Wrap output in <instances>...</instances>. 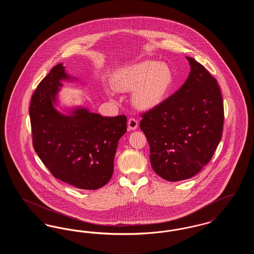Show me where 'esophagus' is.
Masks as SVG:
<instances>
[{
    "label": "esophagus",
    "mask_w": 254,
    "mask_h": 254,
    "mask_svg": "<svg viewBox=\"0 0 254 254\" xmlns=\"http://www.w3.org/2000/svg\"><path fill=\"white\" fill-rule=\"evenodd\" d=\"M138 124H139V122L137 119H135V118H129L128 119V121H127V127H128V129H130V130H134V129H136L137 127H138Z\"/></svg>",
    "instance_id": "esophagus-1"
}]
</instances>
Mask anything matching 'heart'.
Listing matches in <instances>:
<instances>
[{
    "label": "heart",
    "instance_id": "heart-1",
    "mask_svg": "<svg viewBox=\"0 0 254 254\" xmlns=\"http://www.w3.org/2000/svg\"><path fill=\"white\" fill-rule=\"evenodd\" d=\"M173 84V74L167 64L145 61L120 69L113 76L112 85L119 91L133 90V104L150 109L160 104Z\"/></svg>",
    "mask_w": 254,
    "mask_h": 254
}]
</instances>
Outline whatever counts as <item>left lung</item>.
<instances>
[{"mask_svg": "<svg viewBox=\"0 0 254 254\" xmlns=\"http://www.w3.org/2000/svg\"><path fill=\"white\" fill-rule=\"evenodd\" d=\"M190 73L179 90L142 114L140 128L153 170L169 182L186 180L211 160L223 134L224 105L216 79L187 57Z\"/></svg>", "mask_w": 254, "mask_h": 254, "instance_id": "1", "label": "left lung"}]
</instances>
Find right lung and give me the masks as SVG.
Masks as SVG:
<instances>
[{
  "label": "right lung",
  "mask_w": 254,
  "mask_h": 254,
  "mask_svg": "<svg viewBox=\"0 0 254 254\" xmlns=\"http://www.w3.org/2000/svg\"><path fill=\"white\" fill-rule=\"evenodd\" d=\"M62 64L40 82L31 97L32 144L51 174L81 190H98L110 180L118 142L127 132V116L103 117L85 109L65 116L52 102L62 81Z\"/></svg>",
  "instance_id": "right-lung-1"
}]
</instances>
